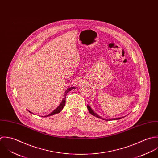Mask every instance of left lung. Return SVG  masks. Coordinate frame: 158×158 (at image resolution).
I'll return each instance as SVG.
<instances>
[{"mask_svg":"<svg viewBox=\"0 0 158 158\" xmlns=\"http://www.w3.org/2000/svg\"><path fill=\"white\" fill-rule=\"evenodd\" d=\"M87 108H88V110H89V112L92 114V115H93L94 116H95L96 117H97V118H101V119H102L101 117H99L98 115H97L96 113H95L94 111H93V110L92 109V108L89 106V105H87ZM123 117H118V118H112V119H109V120H120V119H121V118H123Z\"/></svg>","mask_w":158,"mask_h":158,"instance_id":"left-lung-1","label":"left lung"}]
</instances>
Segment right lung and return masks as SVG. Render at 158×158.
Instances as JSON below:
<instances>
[{
	"instance_id": "add662e5",
	"label": "right lung",
	"mask_w": 158,
	"mask_h": 158,
	"mask_svg": "<svg viewBox=\"0 0 158 158\" xmlns=\"http://www.w3.org/2000/svg\"><path fill=\"white\" fill-rule=\"evenodd\" d=\"M75 89V87H69V88H68L66 91H65V92H64V97H63V99H62V102H61V103L60 104V105L54 110V111H52L50 114H49V115H46V116H45V117H48V116H51V115H55V114H58V113H59V112H60L62 110V109H63V107L64 106V105H65V102H66V94L69 92H70L72 89ZM30 113H32L31 112H30L29 110H28Z\"/></svg>"
}]
</instances>
